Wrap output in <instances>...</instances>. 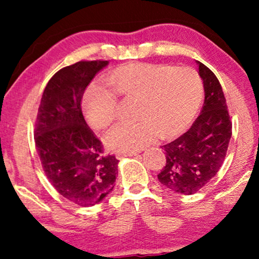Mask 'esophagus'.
<instances>
[{
    "label": "esophagus",
    "mask_w": 259,
    "mask_h": 259,
    "mask_svg": "<svg viewBox=\"0 0 259 259\" xmlns=\"http://www.w3.org/2000/svg\"><path fill=\"white\" fill-rule=\"evenodd\" d=\"M137 154H138L137 152H119V153H116V158L121 159L123 157H132V155H137Z\"/></svg>",
    "instance_id": "1"
}]
</instances>
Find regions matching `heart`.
<instances>
[{
  "label": "heart",
  "mask_w": 259,
  "mask_h": 259,
  "mask_svg": "<svg viewBox=\"0 0 259 259\" xmlns=\"http://www.w3.org/2000/svg\"><path fill=\"white\" fill-rule=\"evenodd\" d=\"M109 82L117 94L138 99L137 121L119 122L105 134L106 146L113 151H139L157 134L161 139L179 136L193 121L203 100L200 77L186 67L132 63L113 70ZM115 94L98 83L84 92L83 112L92 128L102 130L114 120Z\"/></svg>",
  "instance_id": "obj_1"
}]
</instances>
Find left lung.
<instances>
[{
  "label": "left lung",
  "mask_w": 259,
  "mask_h": 259,
  "mask_svg": "<svg viewBox=\"0 0 259 259\" xmlns=\"http://www.w3.org/2000/svg\"><path fill=\"white\" fill-rule=\"evenodd\" d=\"M205 99L191 128L161 146L166 165L158 175L162 185L175 192L193 194L204 187L223 165L232 134L228 106L213 72L197 61Z\"/></svg>",
  "instance_id": "obj_1"
}]
</instances>
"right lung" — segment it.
Listing matches in <instances>:
<instances>
[{"label":"right lung","mask_w":259,"mask_h":259,"mask_svg":"<svg viewBox=\"0 0 259 259\" xmlns=\"http://www.w3.org/2000/svg\"><path fill=\"white\" fill-rule=\"evenodd\" d=\"M108 61H80L55 73L42 94L34 139L42 167L58 192L80 206H93L114 189L115 155L86 123L84 90Z\"/></svg>","instance_id":"obj_1"}]
</instances>
